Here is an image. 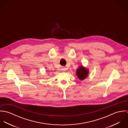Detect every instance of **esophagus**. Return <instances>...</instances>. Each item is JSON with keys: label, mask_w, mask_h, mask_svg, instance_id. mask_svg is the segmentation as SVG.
I'll list each match as a JSON object with an SVG mask.
<instances>
[{"label": "esophagus", "mask_w": 128, "mask_h": 128, "mask_svg": "<svg viewBox=\"0 0 128 128\" xmlns=\"http://www.w3.org/2000/svg\"><path fill=\"white\" fill-rule=\"evenodd\" d=\"M62 71H66V68H62Z\"/></svg>", "instance_id": "34e87169"}]
</instances>
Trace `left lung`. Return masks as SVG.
I'll use <instances>...</instances> for the list:
<instances>
[{
	"instance_id": "obj_1",
	"label": "left lung",
	"mask_w": 128,
	"mask_h": 128,
	"mask_svg": "<svg viewBox=\"0 0 128 128\" xmlns=\"http://www.w3.org/2000/svg\"><path fill=\"white\" fill-rule=\"evenodd\" d=\"M76 75L77 77L81 80H83L85 79L88 75L89 70L81 66L77 70Z\"/></svg>"
}]
</instances>
